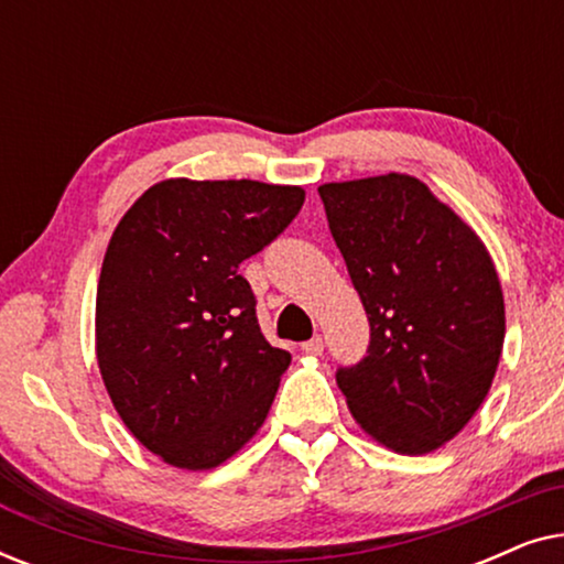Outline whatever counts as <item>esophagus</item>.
<instances>
[{
    "mask_svg": "<svg viewBox=\"0 0 564 564\" xmlns=\"http://www.w3.org/2000/svg\"><path fill=\"white\" fill-rule=\"evenodd\" d=\"M323 346H326V344H323V338L321 336H313L311 341L303 344V351L305 354H313V357H318V354H323Z\"/></svg>",
    "mask_w": 564,
    "mask_h": 564,
    "instance_id": "34e87169",
    "label": "esophagus"
}]
</instances>
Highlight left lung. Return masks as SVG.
I'll list each match as a JSON object with an SVG mask.
<instances>
[{
    "label": "left lung",
    "mask_w": 564,
    "mask_h": 564,
    "mask_svg": "<svg viewBox=\"0 0 564 564\" xmlns=\"http://www.w3.org/2000/svg\"><path fill=\"white\" fill-rule=\"evenodd\" d=\"M318 195L369 321L367 357L336 369L338 388L377 442L434 452L473 419L498 369L506 313L490 253L413 176Z\"/></svg>",
    "instance_id": "8db88e82"
}]
</instances>
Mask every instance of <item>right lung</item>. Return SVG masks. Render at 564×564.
Listing matches in <instances>:
<instances>
[{"label":"right lung","mask_w":564,"mask_h":564,"mask_svg":"<svg viewBox=\"0 0 564 564\" xmlns=\"http://www.w3.org/2000/svg\"><path fill=\"white\" fill-rule=\"evenodd\" d=\"M305 203L253 180H166L122 215L97 288V361L145 449L210 469L264 423L290 354L264 338L238 267Z\"/></svg>","instance_id":"1"}]
</instances>
